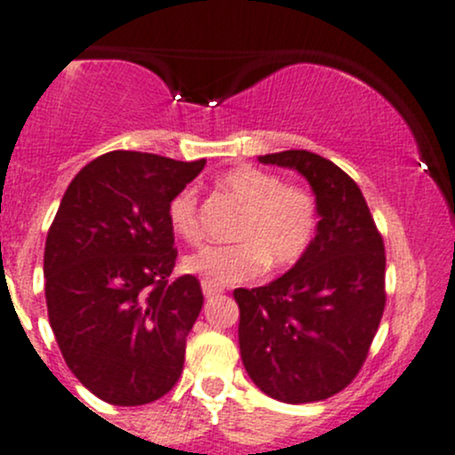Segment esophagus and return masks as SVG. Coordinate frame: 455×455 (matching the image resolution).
<instances>
[{
    "mask_svg": "<svg viewBox=\"0 0 455 455\" xmlns=\"http://www.w3.org/2000/svg\"><path fill=\"white\" fill-rule=\"evenodd\" d=\"M201 289H204V296L205 298H214V296H219V293H223V289L221 287H217V284H210V283H201Z\"/></svg>",
    "mask_w": 455,
    "mask_h": 455,
    "instance_id": "1",
    "label": "esophagus"
}]
</instances>
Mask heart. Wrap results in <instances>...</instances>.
<instances>
[{
    "label": "heart",
    "mask_w": 455,
    "mask_h": 455,
    "mask_svg": "<svg viewBox=\"0 0 455 455\" xmlns=\"http://www.w3.org/2000/svg\"><path fill=\"white\" fill-rule=\"evenodd\" d=\"M221 184L245 205L234 232L241 243L201 247L181 260L184 271L223 287L260 278L269 262L274 269H284L307 254L317 232V201L311 190L283 184L278 175L256 166L234 168ZM196 205L199 196L193 188L181 190L168 205L171 229L190 243L201 236Z\"/></svg>",
    "instance_id": "b5f03b06"
}]
</instances>
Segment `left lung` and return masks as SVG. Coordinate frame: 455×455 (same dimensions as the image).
I'll return each instance as SVG.
<instances>
[{
  "instance_id": "obj_1",
  "label": "left lung",
  "mask_w": 455,
  "mask_h": 455,
  "mask_svg": "<svg viewBox=\"0 0 455 455\" xmlns=\"http://www.w3.org/2000/svg\"><path fill=\"white\" fill-rule=\"evenodd\" d=\"M298 171L317 201V232L284 275L234 289L238 346L251 381L283 403L324 401L368 357L386 307V250L359 186L311 151L260 156Z\"/></svg>"
}]
</instances>
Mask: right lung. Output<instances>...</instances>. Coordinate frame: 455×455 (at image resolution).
Wrapping results in <instances>:
<instances>
[{
	"mask_svg": "<svg viewBox=\"0 0 455 455\" xmlns=\"http://www.w3.org/2000/svg\"><path fill=\"white\" fill-rule=\"evenodd\" d=\"M204 166L105 153L60 199L44 254L50 326L74 377L111 405L162 399L184 370L204 293L195 275L171 280L168 205Z\"/></svg>",
	"mask_w": 455,
	"mask_h": 455,
	"instance_id": "obj_1",
	"label": "right lung"
}]
</instances>
